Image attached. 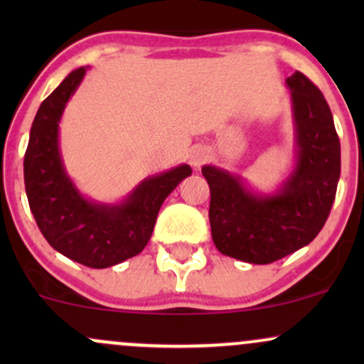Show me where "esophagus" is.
Instances as JSON below:
<instances>
[{
  "label": "esophagus",
  "instance_id": "1",
  "mask_svg": "<svg viewBox=\"0 0 364 364\" xmlns=\"http://www.w3.org/2000/svg\"><path fill=\"white\" fill-rule=\"evenodd\" d=\"M190 164L193 166V168H200L202 164H205L207 159H208V150L205 147H193L190 150Z\"/></svg>",
  "mask_w": 364,
  "mask_h": 364
}]
</instances>
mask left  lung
I'll list each match as a JSON object with an SVG mask.
<instances>
[{
    "label": "left lung",
    "instance_id": "8db88e82",
    "mask_svg": "<svg viewBox=\"0 0 364 364\" xmlns=\"http://www.w3.org/2000/svg\"><path fill=\"white\" fill-rule=\"evenodd\" d=\"M296 127V168L274 195L250 191L240 176L203 166L210 186L212 240L236 260L272 263L310 245L323 228L341 176V144L318 87L301 72L286 80Z\"/></svg>",
    "mask_w": 364,
    "mask_h": 364
}]
</instances>
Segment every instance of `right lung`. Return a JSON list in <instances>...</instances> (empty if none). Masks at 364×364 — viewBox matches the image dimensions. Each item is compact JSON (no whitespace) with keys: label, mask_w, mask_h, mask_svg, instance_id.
Instances as JSON below:
<instances>
[{"label":"right lung","mask_w":364,"mask_h":364,"mask_svg":"<svg viewBox=\"0 0 364 364\" xmlns=\"http://www.w3.org/2000/svg\"><path fill=\"white\" fill-rule=\"evenodd\" d=\"M85 72L83 66L75 70L41 104L23 157V178L28 205L48 243L70 260L106 269L147 246L162 202L190 176L191 168L181 164L144 179L116 205L83 198L63 166L58 128Z\"/></svg>","instance_id":"add662e5"}]
</instances>
